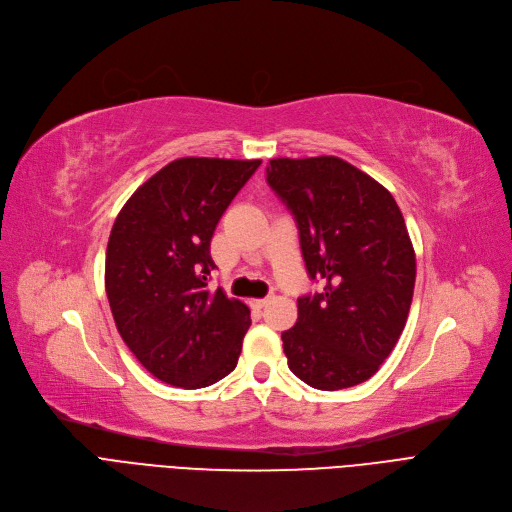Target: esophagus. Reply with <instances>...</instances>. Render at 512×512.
Returning a JSON list of instances; mask_svg holds the SVG:
<instances>
[{"label":"esophagus","mask_w":512,"mask_h":512,"mask_svg":"<svg viewBox=\"0 0 512 512\" xmlns=\"http://www.w3.org/2000/svg\"><path fill=\"white\" fill-rule=\"evenodd\" d=\"M266 304H269V298H260V300H250V306H252L254 310H260V308H264Z\"/></svg>","instance_id":"34e87169"}]
</instances>
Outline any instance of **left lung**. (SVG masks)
<instances>
[{
    "instance_id": "8db88e82",
    "label": "left lung",
    "mask_w": 512,
    "mask_h": 512,
    "mask_svg": "<svg viewBox=\"0 0 512 512\" xmlns=\"http://www.w3.org/2000/svg\"><path fill=\"white\" fill-rule=\"evenodd\" d=\"M266 181L296 218L310 279L323 281L281 333L291 373L323 392L371 379L404 331L417 277L394 196L335 156L275 158Z\"/></svg>"
}]
</instances>
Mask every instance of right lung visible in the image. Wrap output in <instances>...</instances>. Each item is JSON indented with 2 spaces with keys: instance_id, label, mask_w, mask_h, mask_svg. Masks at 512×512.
<instances>
[{
  "instance_id": "1",
  "label": "right lung",
  "mask_w": 512,
  "mask_h": 512,
  "mask_svg": "<svg viewBox=\"0 0 512 512\" xmlns=\"http://www.w3.org/2000/svg\"><path fill=\"white\" fill-rule=\"evenodd\" d=\"M260 160L179 158L118 212L106 250L116 329L156 379L200 389L227 377L250 329V308L210 289V239Z\"/></svg>"
}]
</instances>
